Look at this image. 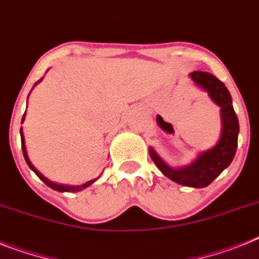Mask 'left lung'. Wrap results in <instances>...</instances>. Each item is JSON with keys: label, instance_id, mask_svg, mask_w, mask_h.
<instances>
[{"label": "left lung", "instance_id": "left-lung-1", "mask_svg": "<svg viewBox=\"0 0 259 259\" xmlns=\"http://www.w3.org/2000/svg\"><path fill=\"white\" fill-rule=\"evenodd\" d=\"M190 77L199 88L208 93V96L214 104L221 108V136L216 146L210 150L200 153L196 159L191 164L179 168H172L156 154L153 147L149 153L155 166L166 175L168 179L178 184L193 188H204L209 186L228 166L234 158L238 142V118L233 109L232 97L224 82L217 79L212 73L195 71L190 73Z\"/></svg>", "mask_w": 259, "mask_h": 259}]
</instances>
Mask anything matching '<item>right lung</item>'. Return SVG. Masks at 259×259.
Returning a JSON list of instances; mask_svg holds the SVG:
<instances>
[{"label": "right lung", "instance_id": "add662e5", "mask_svg": "<svg viewBox=\"0 0 259 259\" xmlns=\"http://www.w3.org/2000/svg\"><path fill=\"white\" fill-rule=\"evenodd\" d=\"M42 80V79H40ZM39 80V81H40ZM38 81V82H39ZM35 85H36V82H35ZM23 119H25V114H23L22 117V122H23ZM21 143H22V151H23V156H25V160L26 163H27V166L31 168L34 172L36 174V177L39 178L40 180H43V183L47 184V186L50 187V188H52V190H55V191H59V192H79V191L84 190V188H87V187H89L91 184L93 183V182H96V179H92V180H89V182H87V183L81 184V186H64V184H58V183H54V182H51V180H49L46 177H43L42 174L39 172L38 170H36L35 167L32 166V163L30 162L29 159V156H27V151H26V145H25V137H23V132H22V127H21Z\"/></svg>", "mask_w": 259, "mask_h": 259}]
</instances>
